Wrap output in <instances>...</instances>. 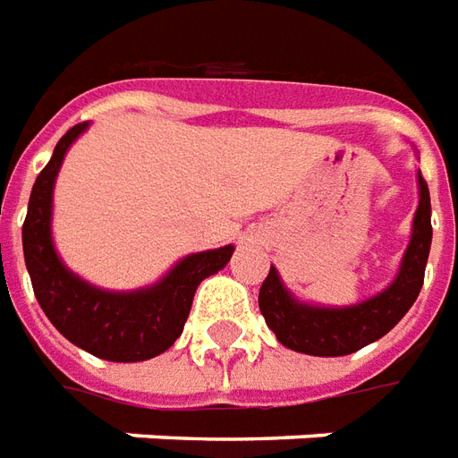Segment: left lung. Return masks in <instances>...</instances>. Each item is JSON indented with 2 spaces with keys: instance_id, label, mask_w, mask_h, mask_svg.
<instances>
[{
  "instance_id": "1",
  "label": "left lung",
  "mask_w": 458,
  "mask_h": 458,
  "mask_svg": "<svg viewBox=\"0 0 458 458\" xmlns=\"http://www.w3.org/2000/svg\"><path fill=\"white\" fill-rule=\"evenodd\" d=\"M429 246V187L420 172V207L411 222L410 246L402 256L400 271L390 286L355 306H308L293 298V293L284 286L278 271L271 266L259 291V308L264 313L266 326L274 330L281 345L318 358H338L365 348L387 335L417 301L424 284Z\"/></svg>"
}]
</instances>
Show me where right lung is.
I'll return each mask as SVG.
<instances>
[{"instance_id":"1","label":"right lung","mask_w":458,"mask_h":458,"mask_svg":"<svg viewBox=\"0 0 458 458\" xmlns=\"http://www.w3.org/2000/svg\"><path fill=\"white\" fill-rule=\"evenodd\" d=\"M89 123H79L56 142L34 182L21 226L24 261L37 301L58 333L90 355L113 362H140L160 355L182 335L197 286L222 271L234 246L184 256L155 286L128 293L103 291L68 271L51 239V202L64 155Z\"/></svg>"}]
</instances>
